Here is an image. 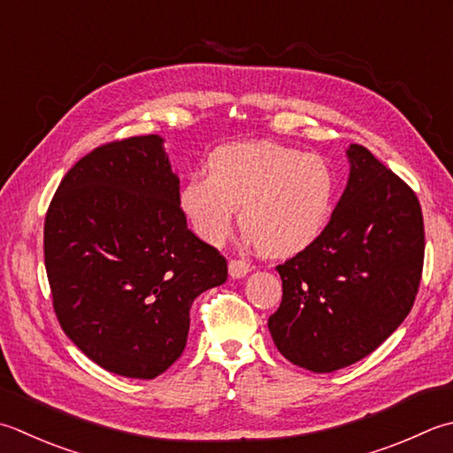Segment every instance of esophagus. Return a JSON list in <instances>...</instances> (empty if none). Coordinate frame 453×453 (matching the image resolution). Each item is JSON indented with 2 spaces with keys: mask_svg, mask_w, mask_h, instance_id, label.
<instances>
[{
  "mask_svg": "<svg viewBox=\"0 0 453 453\" xmlns=\"http://www.w3.org/2000/svg\"><path fill=\"white\" fill-rule=\"evenodd\" d=\"M250 273V263L243 259H232L229 261V277L232 279H242Z\"/></svg>",
  "mask_w": 453,
  "mask_h": 453,
  "instance_id": "obj_1",
  "label": "esophagus"
}]
</instances>
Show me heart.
Segmentation results:
<instances>
[{
    "mask_svg": "<svg viewBox=\"0 0 453 453\" xmlns=\"http://www.w3.org/2000/svg\"><path fill=\"white\" fill-rule=\"evenodd\" d=\"M335 202V174L326 158L273 141L216 149L208 174L184 182L179 203L206 243L226 242L239 208L247 237L261 251L288 257L324 234Z\"/></svg>",
    "mask_w": 453,
    "mask_h": 453,
    "instance_id": "heart-1",
    "label": "heart"
}]
</instances>
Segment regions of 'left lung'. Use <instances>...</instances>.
<instances>
[{"label": "left lung", "instance_id": "obj_1", "mask_svg": "<svg viewBox=\"0 0 453 453\" xmlns=\"http://www.w3.org/2000/svg\"><path fill=\"white\" fill-rule=\"evenodd\" d=\"M349 180L324 234L279 265L277 349L314 373L375 351L409 316L424 265L420 202L365 147L348 149Z\"/></svg>", "mask_w": 453, "mask_h": 453}]
</instances>
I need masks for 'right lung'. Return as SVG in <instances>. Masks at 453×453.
Wrapping results in <instances>:
<instances>
[{
    "instance_id": "1",
    "label": "right lung",
    "mask_w": 453,
    "mask_h": 453,
    "mask_svg": "<svg viewBox=\"0 0 453 453\" xmlns=\"http://www.w3.org/2000/svg\"><path fill=\"white\" fill-rule=\"evenodd\" d=\"M158 135L96 147L65 174L44 218L58 324L110 373L155 379L184 351L190 306L227 261L186 226Z\"/></svg>"
}]
</instances>
